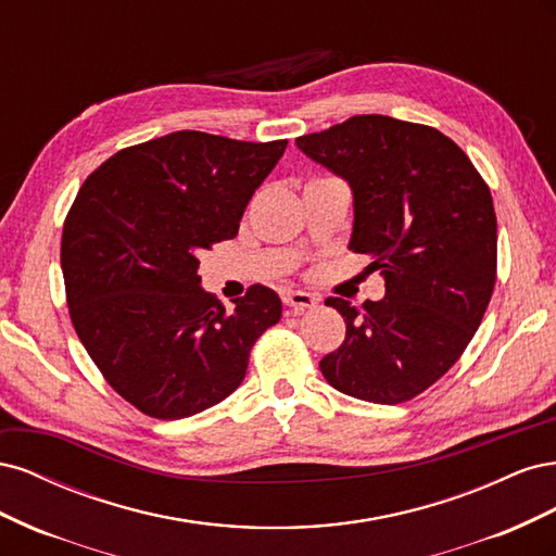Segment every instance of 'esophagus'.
Instances as JSON below:
<instances>
[{"mask_svg": "<svg viewBox=\"0 0 556 556\" xmlns=\"http://www.w3.org/2000/svg\"><path fill=\"white\" fill-rule=\"evenodd\" d=\"M282 301H285V306L294 308V313H304V311H311L317 306V296H313L308 292H301V290L285 292Z\"/></svg>", "mask_w": 556, "mask_h": 556, "instance_id": "1", "label": "esophagus"}]
</instances>
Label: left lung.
I'll use <instances>...</instances> for the list:
<instances>
[{
    "label": "left lung",
    "mask_w": 556,
    "mask_h": 556,
    "mask_svg": "<svg viewBox=\"0 0 556 556\" xmlns=\"http://www.w3.org/2000/svg\"><path fill=\"white\" fill-rule=\"evenodd\" d=\"M296 148L352 192L348 248L380 271L384 296L345 319L343 345L319 362L327 382L371 403L422 394L478 331L496 280V213L464 150L439 129L355 115Z\"/></svg>",
    "instance_id": "8db88e82"
}]
</instances>
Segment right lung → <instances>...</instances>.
I'll list each match as a JSON object with an SVG mask.
<instances>
[{
  "label": "right lung",
  "mask_w": 556,
  "mask_h": 556,
  "mask_svg": "<svg viewBox=\"0 0 556 556\" xmlns=\"http://www.w3.org/2000/svg\"><path fill=\"white\" fill-rule=\"evenodd\" d=\"M285 148L182 129L121 150L83 182L62 231L66 304L99 371L141 413L182 419L227 399L280 319L274 290L252 285L227 311L197 268L237 237Z\"/></svg>",
  "instance_id": "1"
}]
</instances>
